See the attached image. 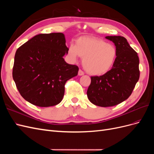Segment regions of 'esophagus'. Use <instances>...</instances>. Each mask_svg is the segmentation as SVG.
Segmentation results:
<instances>
[{
	"label": "esophagus",
	"mask_w": 154,
	"mask_h": 154,
	"mask_svg": "<svg viewBox=\"0 0 154 154\" xmlns=\"http://www.w3.org/2000/svg\"><path fill=\"white\" fill-rule=\"evenodd\" d=\"M83 74H84V72H83L81 69L79 70V71H78V75H79V76H83Z\"/></svg>",
	"instance_id": "1"
}]
</instances>
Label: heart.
Wrapping results in <instances>:
<instances>
[{
	"label": "heart",
	"mask_w": 154,
	"mask_h": 154,
	"mask_svg": "<svg viewBox=\"0 0 154 154\" xmlns=\"http://www.w3.org/2000/svg\"><path fill=\"white\" fill-rule=\"evenodd\" d=\"M67 54L72 62L83 58V66L91 75L100 76L112 67L117 57V49L105 40L95 37L83 36L69 46Z\"/></svg>",
	"instance_id": "obj_1"
}]
</instances>
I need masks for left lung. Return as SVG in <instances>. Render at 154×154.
Listing matches in <instances>:
<instances>
[{"mask_svg":"<svg viewBox=\"0 0 154 154\" xmlns=\"http://www.w3.org/2000/svg\"><path fill=\"white\" fill-rule=\"evenodd\" d=\"M117 49V57L109 71L91 76L88 99L95 105L106 107L119 104L128 98L139 78L137 53L123 36H107Z\"/></svg>","mask_w":154,"mask_h":154,"instance_id":"left-lung-1","label":"left lung"}]
</instances>
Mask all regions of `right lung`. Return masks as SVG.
Masks as SVG:
<instances>
[{
	"label": "right lung",
	"mask_w": 154,
	"mask_h": 154,
	"mask_svg": "<svg viewBox=\"0 0 154 154\" xmlns=\"http://www.w3.org/2000/svg\"><path fill=\"white\" fill-rule=\"evenodd\" d=\"M66 38L62 32L39 34L18 48L15 55L13 78L20 95L41 107L62 101L66 82L77 76L78 67L66 62Z\"/></svg>",
	"instance_id": "right-lung-1"
}]
</instances>
